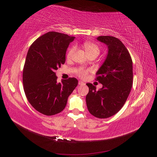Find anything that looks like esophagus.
I'll use <instances>...</instances> for the list:
<instances>
[{"instance_id": "1", "label": "esophagus", "mask_w": 157, "mask_h": 157, "mask_svg": "<svg viewBox=\"0 0 157 157\" xmlns=\"http://www.w3.org/2000/svg\"><path fill=\"white\" fill-rule=\"evenodd\" d=\"M78 84L80 85V86H82V85L85 84V83L84 82L81 81V80H79V81H78Z\"/></svg>"}]
</instances>
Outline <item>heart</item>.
I'll list each match as a JSON object with an SVG mask.
<instances>
[{"instance_id":"obj_1","label":"heart","mask_w":157,"mask_h":157,"mask_svg":"<svg viewBox=\"0 0 157 157\" xmlns=\"http://www.w3.org/2000/svg\"><path fill=\"white\" fill-rule=\"evenodd\" d=\"M84 48L86 51L87 55L91 54H94L96 53L99 54V47L94 43H92V42H86V43L84 44ZM76 50V46H72L71 48H69V50H68L67 54V58L68 59H70L72 58L73 55L74 54ZM88 73V69H80L77 71V75L79 76V77H82V78H84L86 77V75Z\"/></svg>"}]
</instances>
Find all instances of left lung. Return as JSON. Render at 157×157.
Here are the masks:
<instances>
[{"label":"left lung","instance_id":"obj_1","mask_svg":"<svg viewBox=\"0 0 157 157\" xmlns=\"http://www.w3.org/2000/svg\"><path fill=\"white\" fill-rule=\"evenodd\" d=\"M97 40L105 44L108 53L96 73V80L103 87L87 83L86 101L89 112L99 118H106L119 111L126 101L133 84L132 60L126 46L116 37L100 36Z\"/></svg>","mask_w":157,"mask_h":157}]
</instances>
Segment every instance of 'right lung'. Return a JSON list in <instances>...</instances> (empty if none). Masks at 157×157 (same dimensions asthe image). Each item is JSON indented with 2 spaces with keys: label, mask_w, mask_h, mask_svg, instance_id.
<instances>
[{
  "label": "right lung",
  "mask_w": 157,
  "mask_h": 157,
  "mask_svg": "<svg viewBox=\"0 0 157 157\" xmlns=\"http://www.w3.org/2000/svg\"><path fill=\"white\" fill-rule=\"evenodd\" d=\"M74 36L51 31L33 42L28 50L23 70L25 96L37 111L47 116L62 111L78 85L75 78L57 82L55 71L64 64L66 51Z\"/></svg>",
  "instance_id": "obj_1"
}]
</instances>
